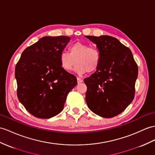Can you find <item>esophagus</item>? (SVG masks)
<instances>
[{
	"instance_id": "34e87169",
	"label": "esophagus",
	"mask_w": 155,
	"mask_h": 155,
	"mask_svg": "<svg viewBox=\"0 0 155 155\" xmlns=\"http://www.w3.org/2000/svg\"><path fill=\"white\" fill-rule=\"evenodd\" d=\"M77 80H78V84H80V83L83 82V79H81L80 78H78Z\"/></svg>"
}]
</instances>
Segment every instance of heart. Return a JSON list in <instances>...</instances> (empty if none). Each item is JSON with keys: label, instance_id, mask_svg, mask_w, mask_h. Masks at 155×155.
<instances>
[{"label": "heart", "instance_id": "heart-1", "mask_svg": "<svg viewBox=\"0 0 155 155\" xmlns=\"http://www.w3.org/2000/svg\"><path fill=\"white\" fill-rule=\"evenodd\" d=\"M69 53L62 52L60 55L62 68L68 72L72 71L75 64V70L80 74L96 71L101 64V54L97 48L90 47L88 44L76 42L70 45Z\"/></svg>", "mask_w": 155, "mask_h": 155}]
</instances>
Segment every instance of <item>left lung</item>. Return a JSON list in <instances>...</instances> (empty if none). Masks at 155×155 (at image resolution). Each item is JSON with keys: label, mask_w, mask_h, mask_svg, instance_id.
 I'll return each mask as SVG.
<instances>
[{"label": "left lung", "mask_w": 155, "mask_h": 155, "mask_svg": "<svg viewBox=\"0 0 155 155\" xmlns=\"http://www.w3.org/2000/svg\"><path fill=\"white\" fill-rule=\"evenodd\" d=\"M85 37L97 45L101 54L99 68L84 79L86 103L95 114L112 118L134 100L138 67L130 49L115 37Z\"/></svg>", "instance_id": "left-lung-1"}]
</instances>
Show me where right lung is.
Segmentation results:
<instances>
[{
  "label": "right lung",
  "instance_id": "add662e5",
  "mask_svg": "<svg viewBox=\"0 0 155 155\" xmlns=\"http://www.w3.org/2000/svg\"><path fill=\"white\" fill-rule=\"evenodd\" d=\"M70 40L67 36L44 37L25 49L16 66L18 99L37 118L58 114L78 84L75 75L60 64V55Z\"/></svg>",
  "mask_w": 155,
  "mask_h": 155
}]
</instances>
